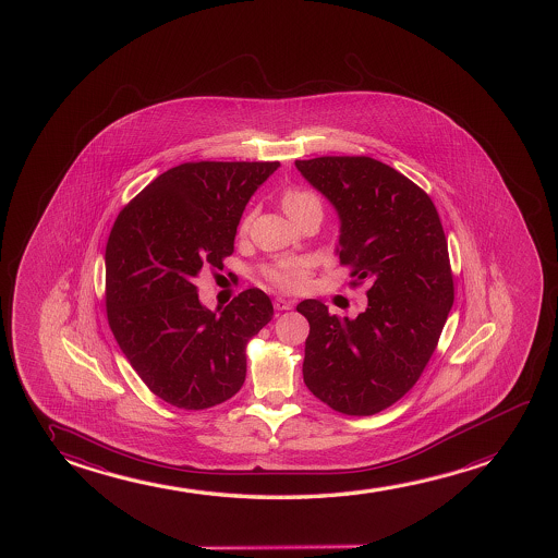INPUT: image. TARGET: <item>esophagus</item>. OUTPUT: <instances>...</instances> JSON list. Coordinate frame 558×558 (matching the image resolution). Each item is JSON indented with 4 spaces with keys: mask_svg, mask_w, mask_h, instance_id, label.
Returning a JSON list of instances; mask_svg holds the SVG:
<instances>
[{
    "mask_svg": "<svg viewBox=\"0 0 558 558\" xmlns=\"http://www.w3.org/2000/svg\"><path fill=\"white\" fill-rule=\"evenodd\" d=\"M292 306H294V300L284 299V296H277L275 299V310H279V312L292 310Z\"/></svg>",
    "mask_w": 558,
    "mask_h": 558,
    "instance_id": "esophagus-1",
    "label": "esophagus"
}]
</instances>
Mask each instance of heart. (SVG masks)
Segmentation results:
<instances>
[{
    "label": "heart",
    "instance_id": "1",
    "mask_svg": "<svg viewBox=\"0 0 558 558\" xmlns=\"http://www.w3.org/2000/svg\"><path fill=\"white\" fill-rule=\"evenodd\" d=\"M281 205L291 220H296L302 214L312 213V210L322 213V198L312 189L306 187L287 189L281 196ZM248 226H251V216H246L241 221V233H246ZM310 269H312V259H281L275 266L267 267L266 277L284 291H299L306 284Z\"/></svg>",
    "mask_w": 558,
    "mask_h": 558
}]
</instances>
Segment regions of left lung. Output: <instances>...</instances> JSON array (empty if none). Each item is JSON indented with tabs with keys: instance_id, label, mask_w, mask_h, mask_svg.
<instances>
[{
	"instance_id": "obj_1",
	"label": "left lung",
	"mask_w": 558,
	"mask_h": 558,
	"mask_svg": "<svg viewBox=\"0 0 558 558\" xmlns=\"http://www.w3.org/2000/svg\"><path fill=\"white\" fill-rule=\"evenodd\" d=\"M340 220L337 256L353 284L369 281L367 306L338 317L319 300L296 310L310 323L304 383L345 415H375L413 388L453 306L448 241L430 196L369 157L294 162Z\"/></svg>"
}]
</instances>
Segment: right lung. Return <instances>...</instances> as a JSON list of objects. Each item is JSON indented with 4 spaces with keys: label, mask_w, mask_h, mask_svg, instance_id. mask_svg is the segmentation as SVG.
I'll return each instance as SVG.
<instances>
[{
    "label": "right lung",
    "mask_w": 558,
    "mask_h": 558,
    "mask_svg": "<svg viewBox=\"0 0 558 558\" xmlns=\"http://www.w3.org/2000/svg\"><path fill=\"white\" fill-rule=\"evenodd\" d=\"M279 162H185L118 214L105 251L107 317L130 365L173 408H214L246 377V344L271 322L259 289L206 310L193 284L233 254L236 226Z\"/></svg>",
    "instance_id": "add662e5"
}]
</instances>
